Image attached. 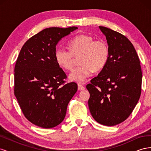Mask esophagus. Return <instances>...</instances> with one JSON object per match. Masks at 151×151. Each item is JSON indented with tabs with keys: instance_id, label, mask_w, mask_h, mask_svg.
I'll use <instances>...</instances> for the list:
<instances>
[{
	"instance_id": "esophagus-1",
	"label": "esophagus",
	"mask_w": 151,
	"mask_h": 151,
	"mask_svg": "<svg viewBox=\"0 0 151 151\" xmlns=\"http://www.w3.org/2000/svg\"><path fill=\"white\" fill-rule=\"evenodd\" d=\"M86 83H78V89L79 90H82L83 91L85 89L84 86L83 85H84Z\"/></svg>"
}]
</instances>
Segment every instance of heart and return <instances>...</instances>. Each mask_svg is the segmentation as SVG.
<instances>
[{
  "mask_svg": "<svg viewBox=\"0 0 151 151\" xmlns=\"http://www.w3.org/2000/svg\"><path fill=\"white\" fill-rule=\"evenodd\" d=\"M69 50L59 48L55 52L57 64L65 70H71L74 67V57H79L81 65L69 75V79L78 83H84L93 72L101 70L109 58L107 43L102 40H94L92 36L80 35L68 43Z\"/></svg>",
  "mask_w": 151,
  "mask_h": 151,
  "instance_id": "heart-1",
  "label": "heart"
}]
</instances>
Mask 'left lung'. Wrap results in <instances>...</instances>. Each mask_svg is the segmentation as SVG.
I'll return each mask as SVG.
<instances>
[{
	"label": "left lung",
	"mask_w": 151,
	"mask_h": 151,
	"mask_svg": "<svg viewBox=\"0 0 151 151\" xmlns=\"http://www.w3.org/2000/svg\"><path fill=\"white\" fill-rule=\"evenodd\" d=\"M109 48L106 64L86 86L90 93L88 106L99 123L114 126L125 121L133 111L141 94L139 58L125 36L103 26Z\"/></svg>",
	"instance_id": "1"
}]
</instances>
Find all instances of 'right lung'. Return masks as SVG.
<instances>
[{
  "mask_svg": "<svg viewBox=\"0 0 151 151\" xmlns=\"http://www.w3.org/2000/svg\"><path fill=\"white\" fill-rule=\"evenodd\" d=\"M76 29H45L27 41L18 55L14 95L24 116L36 126L50 129L60 124L77 92V84H65L67 75L55 60L58 42Z\"/></svg>",
  "mask_w": 151,
  "mask_h": 151,
  "instance_id": "add662e5",
  "label": "right lung"
}]
</instances>
